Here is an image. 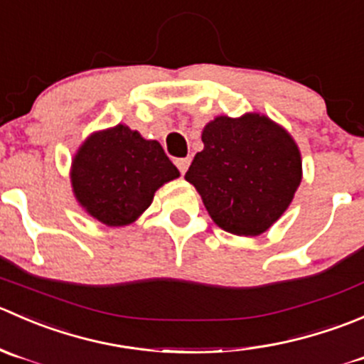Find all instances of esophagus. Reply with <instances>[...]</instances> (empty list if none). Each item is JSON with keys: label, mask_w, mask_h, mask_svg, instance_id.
Returning a JSON list of instances; mask_svg holds the SVG:
<instances>
[{"label": "esophagus", "mask_w": 364, "mask_h": 364, "mask_svg": "<svg viewBox=\"0 0 364 364\" xmlns=\"http://www.w3.org/2000/svg\"><path fill=\"white\" fill-rule=\"evenodd\" d=\"M175 164H177V168H178V170H181V173L183 175L187 171V168H189L191 159H189V157H182V159L175 161Z\"/></svg>", "instance_id": "1"}]
</instances>
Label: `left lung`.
<instances>
[{
    "label": "left lung",
    "mask_w": 364,
    "mask_h": 364,
    "mask_svg": "<svg viewBox=\"0 0 364 364\" xmlns=\"http://www.w3.org/2000/svg\"><path fill=\"white\" fill-rule=\"evenodd\" d=\"M201 141L186 181L196 187L215 225L246 237L271 228L303 178L292 136L265 114L246 113L208 122Z\"/></svg>",
    "instance_id": "1"
}]
</instances>
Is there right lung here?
Masks as SVG:
<instances>
[{
    "instance_id": "right-lung-1",
    "label": "right lung",
    "mask_w": 364,
    "mask_h": 364,
    "mask_svg": "<svg viewBox=\"0 0 364 364\" xmlns=\"http://www.w3.org/2000/svg\"><path fill=\"white\" fill-rule=\"evenodd\" d=\"M181 177L156 139L127 125L93 132L72 161L75 200L97 221L125 226L139 218L166 182Z\"/></svg>"
}]
</instances>
